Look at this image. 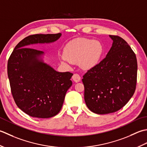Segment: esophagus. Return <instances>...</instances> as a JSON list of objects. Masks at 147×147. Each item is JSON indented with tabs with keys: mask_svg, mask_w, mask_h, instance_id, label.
I'll list each match as a JSON object with an SVG mask.
<instances>
[{
	"mask_svg": "<svg viewBox=\"0 0 147 147\" xmlns=\"http://www.w3.org/2000/svg\"><path fill=\"white\" fill-rule=\"evenodd\" d=\"M72 79L76 82H79L80 80V76L78 74H74L72 76Z\"/></svg>",
	"mask_w": 147,
	"mask_h": 147,
	"instance_id": "1",
	"label": "esophagus"
}]
</instances>
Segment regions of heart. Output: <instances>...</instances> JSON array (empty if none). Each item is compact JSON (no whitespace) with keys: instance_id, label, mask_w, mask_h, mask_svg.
<instances>
[{"instance_id":"1","label":"heart","mask_w":147,"mask_h":147,"mask_svg":"<svg viewBox=\"0 0 147 147\" xmlns=\"http://www.w3.org/2000/svg\"><path fill=\"white\" fill-rule=\"evenodd\" d=\"M102 51L100 42L85 38H76L65 46L61 62L67 65L79 61L80 67L89 69L98 63Z\"/></svg>"}]
</instances>
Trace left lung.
Returning <instances> with one entry per match:
<instances>
[{
  "instance_id": "8db88e82",
  "label": "left lung",
  "mask_w": 147,
  "mask_h": 147,
  "mask_svg": "<svg viewBox=\"0 0 147 147\" xmlns=\"http://www.w3.org/2000/svg\"><path fill=\"white\" fill-rule=\"evenodd\" d=\"M113 40L105 58L83 76L87 107L97 114L122 109L134 93L137 79L135 54L123 38L109 35Z\"/></svg>"
}]
</instances>
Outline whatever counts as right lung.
Returning a JSON list of instances; mask_svg holds the SVG:
<instances>
[{"mask_svg": "<svg viewBox=\"0 0 147 147\" xmlns=\"http://www.w3.org/2000/svg\"><path fill=\"white\" fill-rule=\"evenodd\" d=\"M61 34H35L20 41L9 58L7 75L11 92L20 109L37 118H50L60 111L73 74L59 72L44 60L45 53L30 45L51 44Z\"/></svg>", "mask_w": 147, "mask_h": 147, "instance_id": "right-lung-1", "label": "right lung"}]
</instances>
